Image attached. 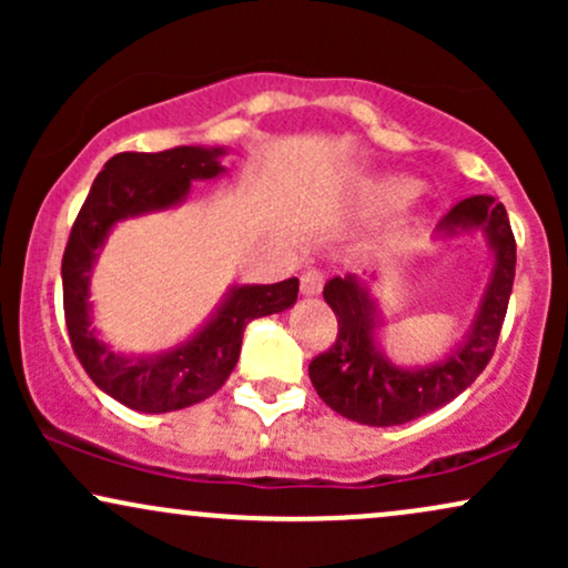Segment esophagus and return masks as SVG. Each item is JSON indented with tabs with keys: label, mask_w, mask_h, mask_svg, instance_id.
Wrapping results in <instances>:
<instances>
[{
	"label": "esophagus",
	"mask_w": 568,
	"mask_h": 568,
	"mask_svg": "<svg viewBox=\"0 0 568 568\" xmlns=\"http://www.w3.org/2000/svg\"><path fill=\"white\" fill-rule=\"evenodd\" d=\"M325 285V275L321 270H306L302 275V293L304 296H317Z\"/></svg>",
	"instance_id": "1"
}]
</instances>
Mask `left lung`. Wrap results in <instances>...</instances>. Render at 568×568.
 <instances>
[{"label":"left lung","instance_id":"1","mask_svg":"<svg viewBox=\"0 0 568 568\" xmlns=\"http://www.w3.org/2000/svg\"><path fill=\"white\" fill-rule=\"evenodd\" d=\"M473 226L486 230L488 243L494 247L491 283L465 347L429 368H397L376 349L374 304L355 277H334L325 283L323 296L334 310L338 334L336 342L310 363L312 387L323 397L325 406L361 425H406L452 403L478 379L497 349L507 315L515 277V237L505 205L491 194H473L456 202L440 221V230L448 234Z\"/></svg>","mask_w":568,"mask_h":568}]
</instances>
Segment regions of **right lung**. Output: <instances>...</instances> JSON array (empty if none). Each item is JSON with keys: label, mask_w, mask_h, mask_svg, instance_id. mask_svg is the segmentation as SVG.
<instances>
[{"label": "right lung", "mask_w": 568, "mask_h": 568, "mask_svg": "<svg viewBox=\"0 0 568 568\" xmlns=\"http://www.w3.org/2000/svg\"><path fill=\"white\" fill-rule=\"evenodd\" d=\"M221 149L175 146L168 152L114 154L95 175L88 200L71 226L63 251V315L77 361L88 371L98 389L112 395L122 406L165 414L205 400L230 379L240 357L245 325L256 317L283 312L296 302L298 280L288 277L275 285H243L234 288L224 306L197 336L179 349L160 357H122L98 342L90 325L88 283L98 247L116 221L162 211L186 197L194 179H213Z\"/></svg>", "instance_id": "right-lung-1"}]
</instances>
